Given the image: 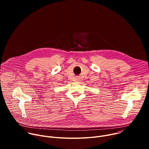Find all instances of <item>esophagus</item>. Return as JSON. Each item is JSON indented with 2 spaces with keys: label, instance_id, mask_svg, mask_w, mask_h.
I'll return each instance as SVG.
<instances>
[{
  "label": "esophagus",
  "instance_id": "34e87169",
  "mask_svg": "<svg viewBox=\"0 0 149 149\" xmlns=\"http://www.w3.org/2000/svg\"><path fill=\"white\" fill-rule=\"evenodd\" d=\"M77 79V81H78V80H79V79H78V78H77V79Z\"/></svg>",
  "mask_w": 149,
  "mask_h": 149
}]
</instances>
